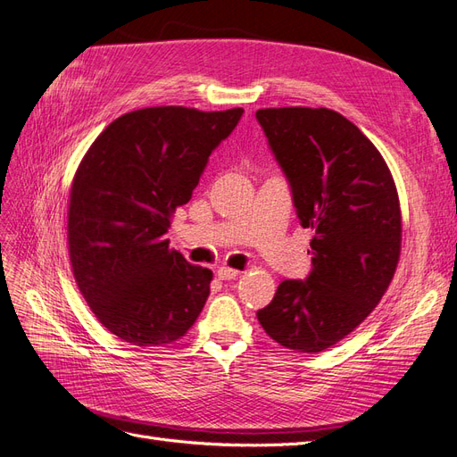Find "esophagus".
Returning a JSON list of instances; mask_svg holds the SVG:
<instances>
[{
    "instance_id": "obj_1",
    "label": "esophagus",
    "mask_w": 457,
    "mask_h": 457,
    "mask_svg": "<svg viewBox=\"0 0 457 457\" xmlns=\"http://www.w3.org/2000/svg\"><path fill=\"white\" fill-rule=\"evenodd\" d=\"M238 270H234V269H228V267H220V269H217V278L219 280H237L238 278Z\"/></svg>"
}]
</instances>
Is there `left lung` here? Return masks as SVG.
Returning a JSON list of instances; mask_svg holds the SVG:
<instances>
[{"mask_svg": "<svg viewBox=\"0 0 457 457\" xmlns=\"http://www.w3.org/2000/svg\"><path fill=\"white\" fill-rule=\"evenodd\" d=\"M255 118L301 227L314 232L309 276L284 280L257 318L282 347L320 353L362 324L393 280L403 240L396 187L379 150L336 110L261 108Z\"/></svg>", "mask_w": 457, "mask_h": 457, "instance_id": "1", "label": "left lung"}]
</instances>
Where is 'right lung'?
I'll use <instances>...</instances> for the list:
<instances>
[{
	"label": "right lung",
	"mask_w": 457,
	"mask_h": 457,
	"mask_svg": "<svg viewBox=\"0 0 457 457\" xmlns=\"http://www.w3.org/2000/svg\"><path fill=\"white\" fill-rule=\"evenodd\" d=\"M242 108L152 106L114 120L81 160L68 205L76 284L99 322L135 347H165L196 322L213 272L165 232Z\"/></svg>",
	"instance_id": "right-lung-1"
}]
</instances>
